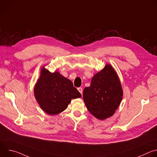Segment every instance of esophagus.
Listing matches in <instances>:
<instances>
[{"label":"esophagus","instance_id":"esophagus-1","mask_svg":"<svg viewBox=\"0 0 157 157\" xmlns=\"http://www.w3.org/2000/svg\"><path fill=\"white\" fill-rule=\"evenodd\" d=\"M78 90L79 91V92L82 94V87H78Z\"/></svg>","mask_w":157,"mask_h":157}]
</instances>
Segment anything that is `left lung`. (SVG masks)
<instances>
[{
	"label": "left lung",
	"instance_id": "left-lung-1",
	"mask_svg": "<svg viewBox=\"0 0 157 157\" xmlns=\"http://www.w3.org/2000/svg\"><path fill=\"white\" fill-rule=\"evenodd\" d=\"M123 96L119 79L110 64L94 76L91 85L83 91V99L89 113L104 120L113 116Z\"/></svg>",
	"mask_w": 157,
	"mask_h": 157
}]
</instances>
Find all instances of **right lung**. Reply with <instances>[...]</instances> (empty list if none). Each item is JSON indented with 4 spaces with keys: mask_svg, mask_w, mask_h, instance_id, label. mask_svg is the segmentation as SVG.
<instances>
[{
    "mask_svg": "<svg viewBox=\"0 0 157 157\" xmlns=\"http://www.w3.org/2000/svg\"><path fill=\"white\" fill-rule=\"evenodd\" d=\"M34 93L40 107L50 115L61 113L72 99L81 97L70 80L58 72L52 73L44 68L35 86Z\"/></svg>",
    "mask_w": 157,
    "mask_h": 157,
    "instance_id": "obj_1",
    "label": "right lung"
}]
</instances>
